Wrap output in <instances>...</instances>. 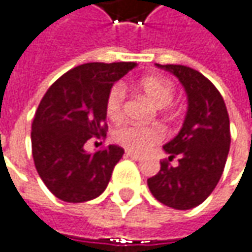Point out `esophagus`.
I'll list each match as a JSON object with an SVG mask.
<instances>
[{"mask_svg": "<svg viewBox=\"0 0 252 252\" xmlns=\"http://www.w3.org/2000/svg\"><path fill=\"white\" fill-rule=\"evenodd\" d=\"M126 156L129 157V158L134 159V161H140V159H142V157L138 156V154H135V153H131V151H126Z\"/></svg>", "mask_w": 252, "mask_h": 252, "instance_id": "34e87169", "label": "esophagus"}]
</instances>
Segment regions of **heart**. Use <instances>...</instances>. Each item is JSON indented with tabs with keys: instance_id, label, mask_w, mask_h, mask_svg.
Listing matches in <instances>:
<instances>
[{
	"instance_id": "heart-1",
	"label": "heart",
	"mask_w": 252,
	"mask_h": 252,
	"mask_svg": "<svg viewBox=\"0 0 252 252\" xmlns=\"http://www.w3.org/2000/svg\"><path fill=\"white\" fill-rule=\"evenodd\" d=\"M137 88L148 96V99L158 108H164L170 105L174 98V87L168 81L156 78V77H145L140 80L137 84ZM124 101H126L124 87L120 84L114 85L110 90L107 95V101H105V112L110 120L117 121L121 118ZM112 137L117 144H120L128 151L144 153L151 145H154L161 140L162 135H161V131L156 126L124 124L114 131Z\"/></svg>"
}]
</instances>
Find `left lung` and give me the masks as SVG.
Masks as SVG:
<instances>
[{"label": "left lung", "instance_id": "1", "mask_svg": "<svg viewBox=\"0 0 252 252\" xmlns=\"http://www.w3.org/2000/svg\"><path fill=\"white\" fill-rule=\"evenodd\" d=\"M157 67L178 78L188 108L180 132L162 147L168 160L178 156L179 164L172 167L162 161L147 184L164 205L191 210L210 197L222 175L231 144L228 112L214 84L201 72L174 64Z\"/></svg>", "mask_w": 252, "mask_h": 252}]
</instances>
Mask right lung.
<instances>
[{
  "mask_svg": "<svg viewBox=\"0 0 252 252\" xmlns=\"http://www.w3.org/2000/svg\"><path fill=\"white\" fill-rule=\"evenodd\" d=\"M135 67V63L82 64L60 77L42 96L32 121V157L38 175L57 198L84 202L105 191L124 150L108 145L90 154L84 144L107 135V95Z\"/></svg>",
  "mask_w": 252,
  "mask_h": 252,
  "instance_id": "obj_1",
  "label": "right lung"
}]
</instances>
